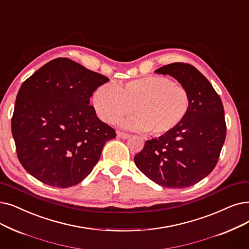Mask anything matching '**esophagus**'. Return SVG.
<instances>
[{"label":"esophagus","mask_w":249,"mask_h":249,"mask_svg":"<svg viewBox=\"0 0 249 249\" xmlns=\"http://www.w3.org/2000/svg\"><path fill=\"white\" fill-rule=\"evenodd\" d=\"M117 136H118V137H120V138H122V139H127V138L130 137V134L124 133V132H121V131H118V132H117Z\"/></svg>","instance_id":"esophagus-1"}]
</instances>
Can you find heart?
<instances>
[{"label":"heart","mask_w":249,"mask_h":249,"mask_svg":"<svg viewBox=\"0 0 249 249\" xmlns=\"http://www.w3.org/2000/svg\"><path fill=\"white\" fill-rule=\"evenodd\" d=\"M92 106L98 117L114 123L131 112L120 124L135 131L163 136L174 131L186 118L190 95L181 84L164 76H145L124 85L104 84L95 89Z\"/></svg>","instance_id":"obj_1"}]
</instances>
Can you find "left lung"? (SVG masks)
<instances>
[{
  "label": "left lung",
  "instance_id": "left-lung-1",
  "mask_svg": "<svg viewBox=\"0 0 249 249\" xmlns=\"http://www.w3.org/2000/svg\"><path fill=\"white\" fill-rule=\"evenodd\" d=\"M155 72L171 75L184 86L190 107L174 131L147 140L134 163L160 186L189 187L207 177L218 163L227 130L224 107L211 82L192 65L172 63Z\"/></svg>",
  "mask_w": 249,
  "mask_h": 249
}]
</instances>
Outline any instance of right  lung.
Here are the masks:
<instances>
[{"mask_svg": "<svg viewBox=\"0 0 249 249\" xmlns=\"http://www.w3.org/2000/svg\"><path fill=\"white\" fill-rule=\"evenodd\" d=\"M109 81L68 58L52 60L17 93L12 134L23 168L47 185L78 184L98 163L112 127L89 106L93 91Z\"/></svg>", "mask_w": 249, "mask_h": 249, "instance_id": "add662e5", "label": "right lung"}]
</instances>
